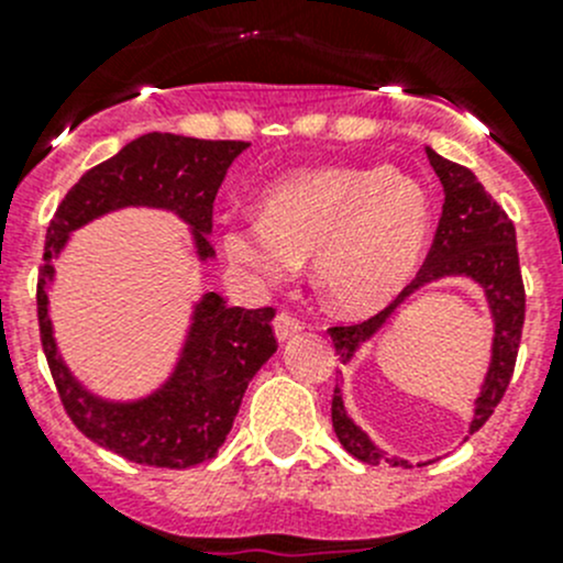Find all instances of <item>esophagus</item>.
I'll return each mask as SVG.
<instances>
[{"label":"esophagus","instance_id":"34e87169","mask_svg":"<svg viewBox=\"0 0 563 563\" xmlns=\"http://www.w3.org/2000/svg\"><path fill=\"white\" fill-rule=\"evenodd\" d=\"M299 332H302V321H299V318L286 313V310H280V313L275 316V334H277V340H280V343L297 338Z\"/></svg>","mask_w":563,"mask_h":563}]
</instances>
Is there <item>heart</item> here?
I'll list each match as a JSON object with an SVG mask.
<instances>
[{"label": "heart", "instance_id": "obj_1", "mask_svg": "<svg viewBox=\"0 0 563 563\" xmlns=\"http://www.w3.org/2000/svg\"><path fill=\"white\" fill-rule=\"evenodd\" d=\"M430 231L428 190L400 168L318 166L272 181L258 218L225 220L220 245L266 286L310 258V280L329 310L365 318L408 286Z\"/></svg>", "mask_w": 563, "mask_h": 563}]
</instances>
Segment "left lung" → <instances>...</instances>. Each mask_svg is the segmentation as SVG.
Instances as JSON below:
<instances>
[{
	"instance_id": "8db88e82",
	"label": "left lung",
	"mask_w": 563,
	"mask_h": 563,
	"mask_svg": "<svg viewBox=\"0 0 563 563\" xmlns=\"http://www.w3.org/2000/svg\"><path fill=\"white\" fill-rule=\"evenodd\" d=\"M424 152H428L435 176L444 185V209H441L439 229H435L433 245H430L422 269L382 313L362 323H351V327H332L329 334H332L340 362L349 365L360 345L376 338L387 327L389 318L395 316V310L419 288L444 280V277L474 280L485 291L487 308L493 316L490 367H487L485 384H482L479 397L474 402V419H471L468 428V433H476L501 402L509 378H512L515 360H518L526 318V288L523 275H520L518 242H515L512 220L493 201L490 192L482 187V181L468 168L435 155L430 146ZM332 428L343 450L362 463H391L411 468L408 460L389 457L382 446L373 444L371 435L349 417L340 387H334L332 397Z\"/></svg>"
}]
</instances>
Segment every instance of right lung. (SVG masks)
Segmentation results:
<instances>
[{"label": "right lung", "mask_w": 563, "mask_h": 563, "mask_svg": "<svg viewBox=\"0 0 563 563\" xmlns=\"http://www.w3.org/2000/svg\"><path fill=\"white\" fill-rule=\"evenodd\" d=\"M247 146V141L146 133L122 146L111 161L89 168L51 220L37 277V321L45 360L73 424L119 457L157 468H190L218 455L250 378L277 351L272 332L275 310L229 308L220 294L207 291L192 308L185 345L166 384L139 400H106L73 376L56 349L54 323L48 318L54 261L73 231L124 207L174 212L190 225L198 261L214 258V247L209 245L214 196L229 166Z\"/></svg>", "instance_id": "obj_1"}]
</instances>
